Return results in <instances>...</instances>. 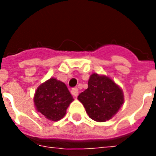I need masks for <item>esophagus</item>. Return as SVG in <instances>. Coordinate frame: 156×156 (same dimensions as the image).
Wrapping results in <instances>:
<instances>
[{"label":"esophagus","mask_w":156,"mask_h":156,"mask_svg":"<svg viewBox=\"0 0 156 156\" xmlns=\"http://www.w3.org/2000/svg\"><path fill=\"white\" fill-rule=\"evenodd\" d=\"M71 93L73 96H74V97H77L78 95V88H73L71 90Z\"/></svg>","instance_id":"34e87169"}]
</instances>
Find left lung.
Here are the masks:
<instances>
[{
    "label": "left lung",
    "mask_w": 156,
    "mask_h": 156,
    "mask_svg": "<svg viewBox=\"0 0 156 156\" xmlns=\"http://www.w3.org/2000/svg\"><path fill=\"white\" fill-rule=\"evenodd\" d=\"M92 119L105 122L110 119L124 103L123 91L111 78L94 73L88 80V88L78 95Z\"/></svg>",
    "instance_id": "1"
}]
</instances>
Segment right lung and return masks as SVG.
<instances>
[{
	"mask_svg": "<svg viewBox=\"0 0 156 156\" xmlns=\"http://www.w3.org/2000/svg\"><path fill=\"white\" fill-rule=\"evenodd\" d=\"M73 98L64 83L51 78L39 86L34 95L37 110L49 120H60Z\"/></svg>",
	"mask_w": 156,
	"mask_h": 156,
	"instance_id": "right-lung-1",
	"label": "right lung"
}]
</instances>
